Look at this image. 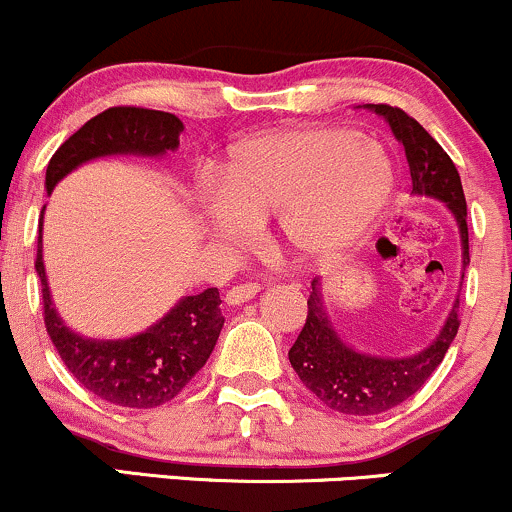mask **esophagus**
Segmentation results:
<instances>
[{
	"label": "esophagus",
	"instance_id": "obj_1",
	"mask_svg": "<svg viewBox=\"0 0 512 512\" xmlns=\"http://www.w3.org/2000/svg\"><path fill=\"white\" fill-rule=\"evenodd\" d=\"M257 293H260V286L257 284H236L226 291V298H223V301H226L228 305H243V303L252 301Z\"/></svg>",
	"mask_w": 512,
	"mask_h": 512
}]
</instances>
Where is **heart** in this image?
<instances>
[{
    "mask_svg": "<svg viewBox=\"0 0 512 512\" xmlns=\"http://www.w3.org/2000/svg\"><path fill=\"white\" fill-rule=\"evenodd\" d=\"M392 185V161L375 139L342 127L276 129L231 151L197 211L211 238L236 248L272 214L276 238L301 260L320 262L368 231Z\"/></svg>",
    "mask_w": 512,
    "mask_h": 512,
    "instance_id": "heart-1",
    "label": "heart"
}]
</instances>
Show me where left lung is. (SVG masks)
I'll return each instance as SVG.
<instances>
[{"instance_id":"8db88e82","label":"left lung","mask_w":512,"mask_h":512,"mask_svg":"<svg viewBox=\"0 0 512 512\" xmlns=\"http://www.w3.org/2000/svg\"><path fill=\"white\" fill-rule=\"evenodd\" d=\"M366 108L385 117L395 139L404 146L411 173V195L438 199L455 216L462 243L460 279H464L469 264L467 202L455 163L445 154L443 146L404 110L373 103H366ZM457 308H460V296L455 298L443 327L426 349L409 356L366 354L346 344L342 334L334 330L320 279H313L308 317L296 344L291 346L289 361L303 385L330 409L351 416L383 414L419 392L433 370L440 366L460 327Z\"/></svg>"}]
</instances>
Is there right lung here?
<instances>
[{"mask_svg": "<svg viewBox=\"0 0 512 512\" xmlns=\"http://www.w3.org/2000/svg\"><path fill=\"white\" fill-rule=\"evenodd\" d=\"M182 122L163 110L108 108L91 117L50 158L45 192L88 161L105 156L161 158L180 146ZM45 214V207H43ZM35 272L43 286L45 327L81 387L127 409H154L180 395L214 351L223 327L219 289L182 296L161 320L125 339H91L57 313L43 264V216Z\"/></svg>", "mask_w": 512, "mask_h": 512, "instance_id": "1", "label": "right lung"}]
</instances>
